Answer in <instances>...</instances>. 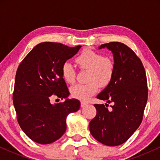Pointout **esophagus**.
Instances as JSON below:
<instances>
[{"mask_svg": "<svg viewBox=\"0 0 160 160\" xmlns=\"http://www.w3.org/2000/svg\"><path fill=\"white\" fill-rule=\"evenodd\" d=\"M88 103L86 102H84V101H81V102H80V105H81V107L82 108H83V107H85V106L86 105V104H87Z\"/></svg>", "mask_w": 160, "mask_h": 160, "instance_id": "34e87169", "label": "esophagus"}]
</instances>
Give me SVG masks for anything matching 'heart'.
Returning a JSON list of instances; mask_svg holds the SVG:
<instances>
[{"instance_id":"heart-1","label":"heart","mask_w":160,"mask_h":160,"mask_svg":"<svg viewBox=\"0 0 160 160\" xmlns=\"http://www.w3.org/2000/svg\"><path fill=\"white\" fill-rule=\"evenodd\" d=\"M77 63L82 69L89 70L86 84H77L71 88L73 97L86 101L95 95L99 86H107L113 79L114 74V63L111 58L104 57L101 53L91 49H85L76 58ZM62 78L68 83L75 81V71L69 62L62 66Z\"/></svg>"}]
</instances>
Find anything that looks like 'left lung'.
<instances>
[{"instance_id": "left-lung-1", "label": "left lung", "mask_w": 160, "mask_h": 160, "mask_svg": "<svg viewBox=\"0 0 160 160\" xmlns=\"http://www.w3.org/2000/svg\"><path fill=\"white\" fill-rule=\"evenodd\" d=\"M104 48L113 54L114 74L97 98L113 102V105L109 111L104 104H95L97 113L89 122V131L102 144L118 146L132 135L142 121L148 101V82L142 62L129 47L111 42L98 47Z\"/></svg>"}]
</instances>
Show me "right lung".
I'll return each instance as SVG.
<instances>
[{
  "mask_svg": "<svg viewBox=\"0 0 160 160\" xmlns=\"http://www.w3.org/2000/svg\"><path fill=\"white\" fill-rule=\"evenodd\" d=\"M81 46L69 47L59 43L38 44L20 63L16 74L12 100L20 127L34 142L47 144L66 131V119L80 109L62 78V66L76 55ZM54 94L66 101L51 104Z\"/></svg>",
  "mask_w": 160,
  "mask_h": 160,
  "instance_id": "obj_1",
  "label": "right lung"
}]
</instances>
